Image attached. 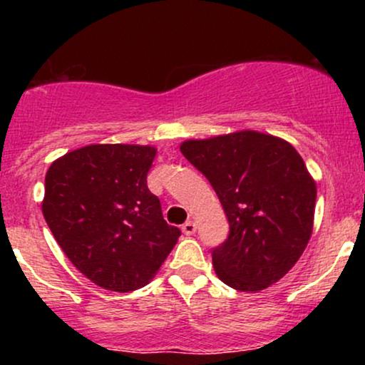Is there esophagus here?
<instances>
[{"label": "esophagus", "instance_id": "obj_1", "mask_svg": "<svg viewBox=\"0 0 365 365\" xmlns=\"http://www.w3.org/2000/svg\"><path fill=\"white\" fill-rule=\"evenodd\" d=\"M182 230L185 235H194L195 233V223L194 221H187V223L182 225Z\"/></svg>", "mask_w": 365, "mask_h": 365}]
</instances>
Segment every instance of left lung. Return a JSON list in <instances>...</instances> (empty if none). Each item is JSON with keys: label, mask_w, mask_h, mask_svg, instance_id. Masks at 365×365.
<instances>
[{"label": "left lung", "mask_w": 365, "mask_h": 365, "mask_svg": "<svg viewBox=\"0 0 365 365\" xmlns=\"http://www.w3.org/2000/svg\"><path fill=\"white\" fill-rule=\"evenodd\" d=\"M180 150L209 180L228 217V237L211 250L217 278L240 292L283 278L307 247L316 207V183L300 154L254 130L187 140Z\"/></svg>", "instance_id": "obj_1"}]
</instances>
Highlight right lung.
<instances>
[{
  "instance_id": "right-lung-1",
  "label": "right lung",
  "mask_w": 365,
  "mask_h": 365,
  "mask_svg": "<svg viewBox=\"0 0 365 365\" xmlns=\"http://www.w3.org/2000/svg\"><path fill=\"white\" fill-rule=\"evenodd\" d=\"M154 156L150 145L96 144L46 173V223L73 266L106 290L149 283L182 235L148 188Z\"/></svg>"
}]
</instances>
